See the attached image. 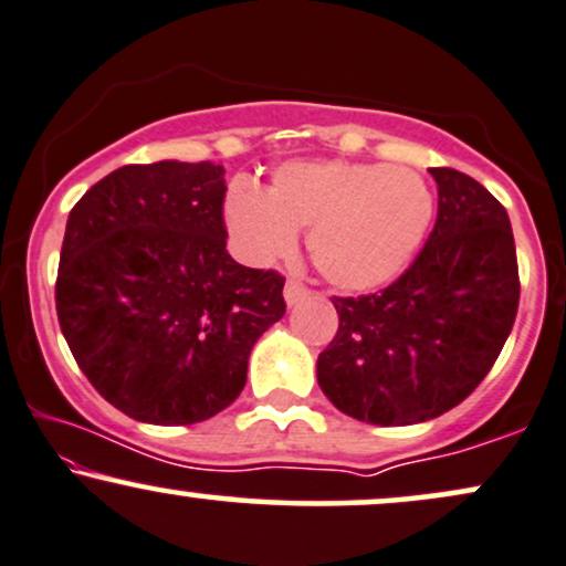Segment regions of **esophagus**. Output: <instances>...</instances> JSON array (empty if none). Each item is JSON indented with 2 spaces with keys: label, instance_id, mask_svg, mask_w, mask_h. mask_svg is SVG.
<instances>
[{
  "label": "esophagus",
  "instance_id": "esophagus-1",
  "mask_svg": "<svg viewBox=\"0 0 566 566\" xmlns=\"http://www.w3.org/2000/svg\"><path fill=\"white\" fill-rule=\"evenodd\" d=\"M305 297H308V290H305L301 282H287V284H284V303H287L290 308L301 305Z\"/></svg>",
  "mask_w": 566,
  "mask_h": 566
}]
</instances>
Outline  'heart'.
<instances>
[{
	"label": "heart",
	"instance_id": "1",
	"mask_svg": "<svg viewBox=\"0 0 566 566\" xmlns=\"http://www.w3.org/2000/svg\"><path fill=\"white\" fill-rule=\"evenodd\" d=\"M427 181L408 168L350 160H290L269 189L237 181L223 200L231 244L248 263L287 255L308 229V253L345 292L390 284L417 255L432 221Z\"/></svg>",
	"mask_w": 566,
	"mask_h": 566
}]
</instances>
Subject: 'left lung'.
Returning a JSON list of instances; mask_svg holds the SVG:
<instances>
[{
	"instance_id": "obj_1",
	"label": "left lung",
	"mask_w": 566,
	"mask_h": 566,
	"mask_svg": "<svg viewBox=\"0 0 566 566\" xmlns=\"http://www.w3.org/2000/svg\"><path fill=\"white\" fill-rule=\"evenodd\" d=\"M438 221L411 269L335 297L339 329L316 360L332 406L379 427L430 421L478 387L514 326L520 274L509 213L472 176L430 168Z\"/></svg>"
}]
</instances>
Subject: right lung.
Listing matches in <instances>:
<instances>
[{
	"instance_id": "add662e5",
	"label": "right lung",
	"mask_w": 566,
	"mask_h": 566,
	"mask_svg": "<svg viewBox=\"0 0 566 566\" xmlns=\"http://www.w3.org/2000/svg\"><path fill=\"white\" fill-rule=\"evenodd\" d=\"M223 166L158 160L94 184L67 216L57 318L107 403L145 424H197L240 398L284 279L227 253Z\"/></svg>"
}]
</instances>
